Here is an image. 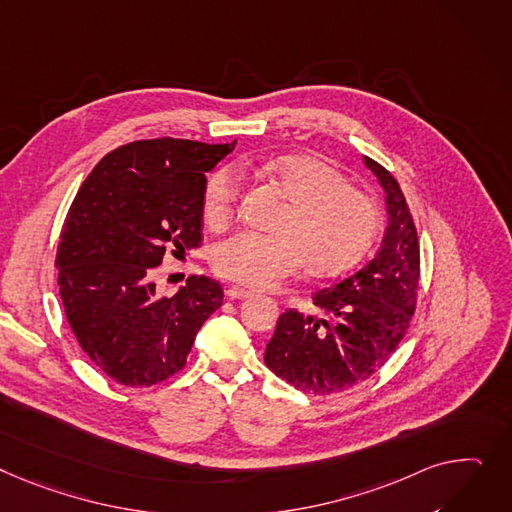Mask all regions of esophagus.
<instances>
[{
    "label": "esophagus",
    "instance_id": "esophagus-1",
    "mask_svg": "<svg viewBox=\"0 0 512 512\" xmlns=\"http://www.w3.org/2000/svg\"><path fill=\"white\" fill-rule=\"evenodd\" d=\"M226 296L232 300H243V298H251L253 292L245 290V288H238V286H228L226 288Z\"/></svg>",
    "mask_w": 512,
    "mask_h": 512
}]
</instances>
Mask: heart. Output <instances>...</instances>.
<instances>
[{
  "label": "heart",
  "instance_id": "1",
  "mask_svg": "<svg viewBox=\"0 0 512 512\" xmlns=\"http://www.w3.org/2000/svg\"><path fill=\"white\" fill-rule=\"evenodd\" d=\"M269 179L288 199L274 234L238 232L214 249L216 274L251 290H271L300 269L331 276L354 265L379 228L374 201L344 175L313 156H284L267 164ZM238 183L220 168L203 189V220L224 228L234 216Z\"/></svg>",
  "mask_w": 512,
  "mask_h": 512
}]
</instances>
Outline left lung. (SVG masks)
<instances>
[{
    "label": "left lung",
    "instance_id": "1",
    "mask_svg": "<svg viewBox=\"0 0 512 512\" xmlns=\"http://www.w3.org/2000/svg\"><path fill=\"white\" fill-rule=\"evenodd\" d=\"M385 189L389 224L362 269L313 296L325 319L282 313L265 348V364L304 393L331 395L372 377L395 352L416 311L420 280L418 232L399 183L364 156Z\"/></svg>",
    "mask_w": 512,
    "mask_h": 512
}]
</instances>
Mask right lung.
Listing matches in <instances>:
<instances>
[{"instance_id": "obj_1", "label": "right lung", "mask_w": 512, "mask_h": 512, "mask_svg": "<svg viewBox=\"0 0 512 512\" xmlns=\"http://www.w3.org/2000/svg\"><path fill=\"white\" fill-rule=\"evenodd\" d=\"M234 144L158 138L119 146L92 168L67 212L55 257L65 317L86 356L125 387L179 372L222 304L220 284L206 276L160 296L154 267L168 249L179 257L201 245L206 173Z\"/></svg>"}]
</instances>
